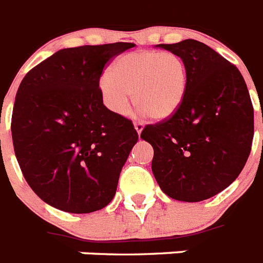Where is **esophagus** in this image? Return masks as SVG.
Instances as JSON below:
<instances>
[{
	"label": "esophagus",
	"instance_id": "34e87169",
	"mask_svg": "<svg viewBox=\"0 0 263 263\" xmlns=\"http://www.w3.org/2000/svg\"><path fill=\"white\" fill-rule=\"evenodd\" d=\"M134 127H136L137 133L141 134V132L144 130V123L140 122V121H137V122H134Z\"/></svg>",
	"mask_w": 263,
	"mask_h": 263
}]
</instances>
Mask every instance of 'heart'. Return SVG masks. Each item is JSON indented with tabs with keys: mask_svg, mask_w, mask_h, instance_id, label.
I'll use <instances>...</instances> for the list:
<instances>
[{
	"mask_svg": "<svg viewBox=\"0 0 263 263\" xmlns=\"http://www.w3.org/2000/svg\"><path fill=\"white\" fill-rule=\"evenodd\" d=\"M103 103L118 116L134 102L147 116L165 119L181 106L186 91V67L177 53L169 51H133L119 56L111 73L99 80Z\"/></svg>",
	"mask_w": 263,
	"mask_h": 263,
	"instance_id": "obj_1",
	"label": "heart"
}]
</instances>
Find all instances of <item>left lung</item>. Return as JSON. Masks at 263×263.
<instances>
[{"label": "left lung", "mask_w": 263, "mask_h": 263, "mask_svg": "<svg viewBox=\"0 0 263 263\" xmlns=\"http://www.w3.org/2000/svg\"><path fill=\"white\" fill-rule=\"evenodd\" d=\"M186 67V91L177 111L146 125L152 171L169 197L201 201L222 192L242 172L251 152L254 108L239 69L200 41L158 44Z\"/></svg>", "instance_id": "left-lung-1"}]
</instances>
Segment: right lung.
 <instances>
[{
  "label": "right lung",
  "instance_id": "obj_1",
  "mask_svg": "<svg viewBox=\"0 0 263 263\" xmlns=\"http://www.w3.org/2000/svg\"><path fill=\"white\" fill-rule=\"evenodd\" d=\"M132 43L55 52L25 75L16 94L12 138L27 183L52 207L88 214L116 195L138 141L133 122L110 111L99 91L103 69Z\"/></svg>",
  "mask_w": 263,
  "mask_h": 263
}]
</instances>
